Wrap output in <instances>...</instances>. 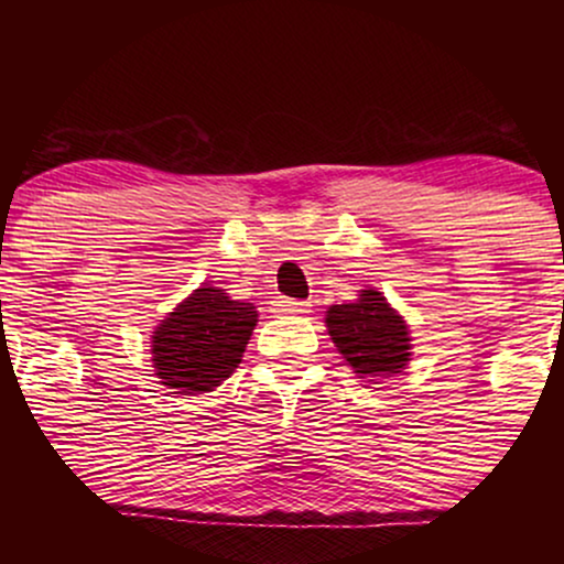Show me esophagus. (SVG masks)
<instances>
[{
	"mask_svg": "<svg viewBox=\"0 0 564 564\" xmlns=\"http://www.w3.org/2000/svg\"><path fill=\"white\" fill-rule=\"evenodd\" d=\"M310 307H313L310 302L278 300V313H283V315H304V313H310Z\"/></svg>",
	"mask_w": 564,
	"mask_h": 564,
	"instance_id": "34e87169",
	"label": "esophagus"
}]
</instances>
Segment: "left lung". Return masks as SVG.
<instances>
[{"label":"left lung","instance_id":"left-lung-1","mask_svg":"<svg viewBox=\"0 0 564 564\" xmlns=\"http://www.w3.org/2000/svg\"><path fill=\"white\" fill-rule=\"evenodd\" d=\"M326 326L334 345L360 377L384 379L408 364V328L379 291L366 289L360 300L328 307Z\"/></svg>","mask_w":564,"mask_h":564}]
</instances>
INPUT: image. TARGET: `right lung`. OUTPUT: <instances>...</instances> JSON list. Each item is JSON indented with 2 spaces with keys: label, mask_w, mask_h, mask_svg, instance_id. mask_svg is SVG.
Here are the masks:
<instances>
[{
  "label": "right lung",
  "mask_w": 564,
  "mask_h": 564,
  "mask_svg": "<svg viewBox=\"0 0 564 564\" xmlns=\"http://www.w3.org/2000/svg\"><path fill=\"white\" fill-rule=\"evenodd\" d=\"M254 326V304L230 300L217 286L196 289L153 332L156 377L170 390L209 392L241 364Z\"/></svg>",
  "instance_id": "add662e5"
}]
</instances>
